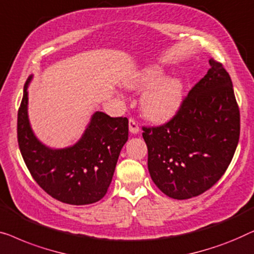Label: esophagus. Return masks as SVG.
<instances>
[{"label":"esophagus","instance_id":"34e87169","mask_svg":"<svg viewBox=\"0 0 254 254\" xmlns=\"http://www.w3.org/2000/svg\"><path fill=\"white\" fill-rule=\"evenodd\" d=\"M128 130H130L131 133H138L139 132V126L134 119L128 120Z\"/></svg>","mask_w":254,"mask_h":254}]
</instances>
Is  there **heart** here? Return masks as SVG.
Masks as SVG:
<instances>
[{"label":"heart","mask_w":254,"mask_h":254,"mask_svg":"<svg viewBox=\"0 0 254 254\" xmlns=\"http://www.w3.org/2000/svg\"><path fill=\"white\" fill-rule=\"evenodd\" d=\"M164 70L161 66L153 65L145 67L135 73L127 85L132 88L151 87L141 96V109L149 120H168L180 108L184 95V84L178 77H164Z\"/></svg>","instance_id":"1"}]
</instances>
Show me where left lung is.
I'll list each match as a JSON object with an SVG mask.
<instances>
[{"instance_id":"8db88e82","label":"left lung","mask_w":254,"mask_h":254,"mask_svg":"<svg viewBox=\"0 0 254 254\" xmlns=\"http://www.w3.org/2000/svg\"><path fill=\"white\" fill-rule=\"evenodd\" d=\"M209 65L173 119L142 127L149 175L174 199L197 197L212 188L229 167L239 140L233 81L222 63L210 59Z\"/></svg>"}]
</instances>
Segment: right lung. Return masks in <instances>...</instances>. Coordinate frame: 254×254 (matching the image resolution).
Here are the masks:
<instances>
[{
    "label": "right lung",
    "mask_w": 254,
    "mask_h": 254,
    "mask_svg": "<svg viewBox=\"0 0 254 254\" xmlns=\"http://www.w3.org/2000/svg\"><path fill=\"white\" fill-rule=\"evenodd\" d=\"M18 109L17 138L27 169L42 190L69 205H90L105 197L128 137L127 117L93 114L80 140L73 146L52 149L41 144L32 131L27 116V87Z\"/></svg>",
    "instance_id": "obj_1"
}]
</instances>
